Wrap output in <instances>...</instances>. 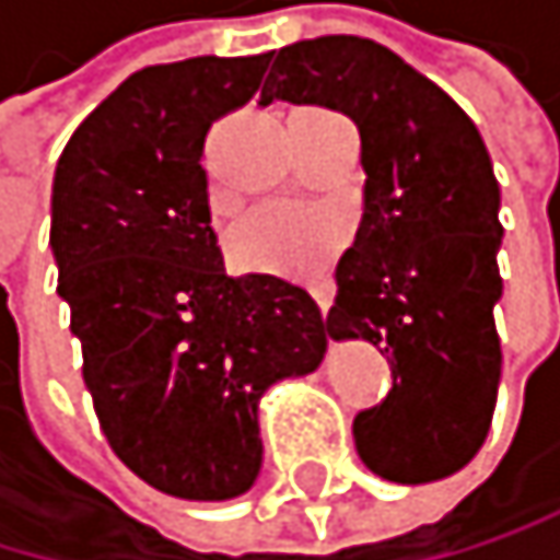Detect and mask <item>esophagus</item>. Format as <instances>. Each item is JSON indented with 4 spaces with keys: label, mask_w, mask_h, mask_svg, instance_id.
I'll return each instance as SVG.
<instances>
[{
    "label": "esophagus",
    "mask_w": 560,
    "mask_h": 560,
    "mask_svg": "<svg viewBox=\"0 0 560 560\" xmlns=\"http://www.w3.org/2000/svg\"><path fill=\"white\" fill-rule=\"evenodd\" d=\"M312 295H315V302H318V312H322V318L329 315V305H332V289H329V282H318V285H312Z\"/></svg>",
    "instance_id": "esophagus-1"
}]
</instances>
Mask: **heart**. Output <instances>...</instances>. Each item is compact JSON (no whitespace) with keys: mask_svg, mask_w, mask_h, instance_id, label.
<instances>
[{"mask_svg":"<svg viewBox=\"0 0 560 560\" xmlns=\"http://www.w3.org/2000/svg\"><path fill=\"white\" fill-rule=\"evenodd\" d=\"M346 242L339 214L308 205H261L228 234V258L252 275L312 282L332 265Z\"/></svg>","mask_w":560,"mask_h":560,"instance_id":"1","label":"heart"}]
</instances>
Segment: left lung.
Segmentation results:
<instances>
[{
	"label": "left lung",
	"mask_w": 560,
	"mask_h": 560,
	"mask_svg": "<svg viewBox=\"0 0 560 560\" xmlns=\"http://www.w3.org/2000/svg\"><path fill=\"white\" fill-rule=\"evenodd\" d=\"M359 127L365 208L336 265L332 339L383 346L393 389L359 410L362 464L393 483L457 474L483 446L501 383V187L474 120L393 49L362 36L282 46L261 86Z\"/></svg>",
	"instance_id": "obj_1"
}]
</instances>
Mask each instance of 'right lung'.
<instances>
[{"mask_svg": "<svg viewBox=\"0 0 560 560\" xmlns=\"http://www.w3.org/2000/svg\"><path fill=\"white\" fill-rule=\"evenodd\" d=\"M271 52L195 56L127 77L73 130L52 180L56 292L114 454L184 501H228L261 470L258 399L326 355L315 299L228 275L201 167Z\"/></svg>", "mask_w": 560, "mask_h": 560, "instance_id": "1", "label": "right lung"}]
</instances>
